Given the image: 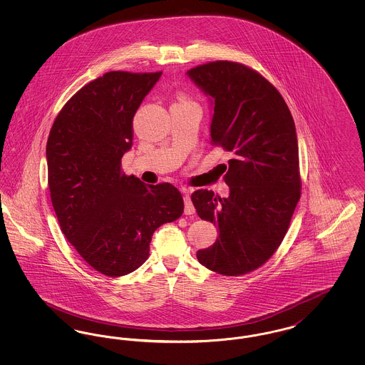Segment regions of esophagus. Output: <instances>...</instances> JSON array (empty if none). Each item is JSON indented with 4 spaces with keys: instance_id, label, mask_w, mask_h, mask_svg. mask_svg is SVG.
Listing matches in <instances>:
<instances>
[{
    "instance_id": "obj_1",
    "label": "esophagus",
    "mask_w": 365,
    "mask_h": 365,
    "mask_svg": "<svg viewBox=\"0 0 365 365\" xmlns=\"http://www.w3.org/2000/svg\"><path fill=\"white\" fill-rule=\"evenodd\" d=\"M189 192L190 191L183 190V194H185V197H183V201H185V215H194L195 209H194V205L191 202L190 194Z\"/></svg>"
}]
</instances>
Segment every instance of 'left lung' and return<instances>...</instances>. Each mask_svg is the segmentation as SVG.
Listing matches in <instances>:
<instances>
[{"label":"left lung","instance_id":"obj_1","mask_svg":"<svg viewBox=\"0 0 365 365\" xmlns=\"http://www.w3.org/2000/svg\"><path fill=\"white\" fill-rule=\"evenodd\" d=\"M187 75L212 97L210 143L232 155L228 197L207 189L191 194L198 216L219 227L216 242L197 259L213 272L240 277L274 256L301 197L294 120L277 87L245 64L209 61Z\"/></svg>","mask_w":365,"mask_h":365}]
</instances>
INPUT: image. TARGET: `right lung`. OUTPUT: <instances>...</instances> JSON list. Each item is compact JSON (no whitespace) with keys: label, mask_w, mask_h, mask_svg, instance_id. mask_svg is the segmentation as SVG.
I'll use <instances>...</instances> for the list:
<instances>
[{"label":"right lung","mask_w":365,"mask_h":365,"mask_svg":"<svg viewBox=\"0 0 365 365\" xmlns=\"http://www.w3.org/2000/svg\"><path fill=\"white\" fill-rule=\"evenodd\" d=\"M161 72L110 71L78 90L46 143L51 200L63 234L90 267L123 277L149 257L158 227L183 213L171 183L143 185L122 171L133 119Z\"/></svg>","instance_id":"obj_1"}]
</instances>
